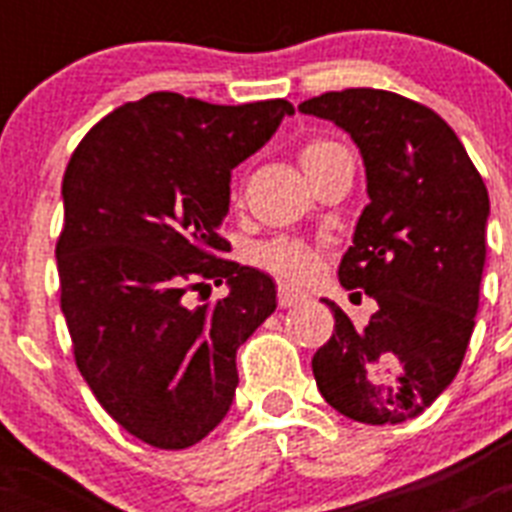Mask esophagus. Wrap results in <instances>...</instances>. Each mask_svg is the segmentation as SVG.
<instances>
[{
  "label": "esophagus",
  "mask_w": 512,
  "mask_h": 512,
  "mask_svg": "<svg viewBox=\"0 0 512 512\" xmlns=\"http://www.w3.org/2000/svg\"><path fill=\"white\" fill-rule=\"evenodd\" d=\"M279 307H292V305H300V302L307 300L305 292H300V289L289 287V284H279Z\"/></svg>",
  "instance_id": "34e87169"
}]
</instances>
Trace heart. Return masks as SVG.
I'll return each instance as SVG.
<instances>
[{
  "label": "heart",
  "mask_w": 512,
  "mask_h": 512,
  "mask_svg": "<svg viewBox=\"0 0 512 512\" xmlns=\"http://www.w3.org/2000/svg\"><path fill=\"white\" fill-rule=\"evenodd\" d=\"M336 146V143H328V140H312L302 148L300 161L302 166L310 164L312 158L323 156L325 151ZM259 261L261 266H266L269 271L279 274V277L287 279H305L315 271V264H318V256L310 246L300 241H271L266 246L259 248Z\"/></svg>",
  "instance_id": "1"
}]
</instances>
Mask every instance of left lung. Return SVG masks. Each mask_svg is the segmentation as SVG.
<instances>
[{"label":"left lung","mask_w":512,"mask_h":512,"mask_svg":"<svg viewBox=\"0 0 512 512\" xmlns=\"http://www.w3.org/2000/svg\"><path fill=\"white\" fill-rule=\"evenodd\" d=\"M302 115L351 135L369 205L338 279L377 300L354 325L336 302V330L312 356L330 408L369 425L423 413L459 372L485 271L490 197L454 130L433 110L382 89H343L302 102Z\"/></svg>","instance_id":"obj_1"}]
</instances>
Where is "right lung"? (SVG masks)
Returning a JSON list of instances; mask_svg holds the SVG:
<instances>
[{
	"mask_svg": "<svg viewBox=\"0 0 512 512\" xmlns=\"http://www.w3.org/2000/svg\"><path fill=\"white\" fill-rule=\"evenodd\" d=\"M287 99L210 104L153 92L99 120L61 184V310L76 366L128 433L187 449L233 405L235 351L277 310L274 279L223 261L230 171L269 143ZM229 295L186 305L187 288Z\"/></svg>",
	"mask_w": 512,
	"mask_h": 512,
	"instance_id": "right-lung-1",
	"label": "right lung"
}]
</instances>
